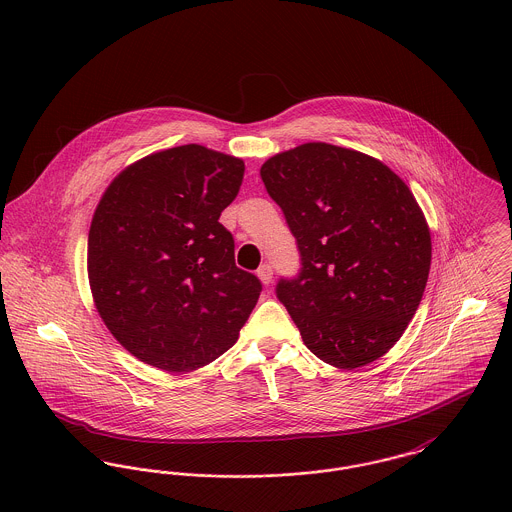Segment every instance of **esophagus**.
Returning a JSON list of instances; mask_svg holds the SVG:
<instances>
[{
    "instance_id": "obj_1",
    "label": "esophagus",
    "mask_w": 512,
    "mask_h": 512,
    "mask_svg": "<svg viewBox=\"0 0 512 512\" xmlns=\"http://www.w3.org/2000/svg\"><path fill=\"white\" fill-rule=\"evenodd\" d=\"M256 276L260 278V282H262L264 286H268V284L272 282V278H274V270H272V266H270V264H264V266H260V268H258Z\"/></svg>"
}]
</instances>
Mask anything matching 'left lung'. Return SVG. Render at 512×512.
<instances>
[{
	"mask_svg": "<svg viewBox=\"0 0 512 512\" xmlns=\"http://www.w3.org/2000/svg\"><path fill=\"white\" fill-rule=\"evenodd\" d=\"M260 177L301 254L278 297L305 347L335 368L386 355L428 284L432 236L410 187L380 159L309 142L266 159Z\"/></svg>",
	"mask_w": 512,
	"mask_h": 512,
	"instance_id": "1",
	"label": "left lung"
}]
</instances>
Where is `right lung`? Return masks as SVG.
Masks as SVG:
<instances>
[{"label":"right lung","mask_w":512,"mask_h":512,"mask_svg":"<svg viewBox=\"0 0 512 512\" xmlns=\"http://www.w3.org/2000/svg\"><path fill=\"white\" fill-rule=\"evenodd\" d=\"M244 177L240 157L199 144L146 155L120 171L88 230V284L98 315L136 359L191 372L228 351L260 280L234 264L219 222Z\"/></svg>","instance_id":"1"}]
</instances>
